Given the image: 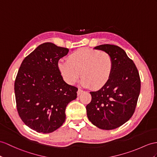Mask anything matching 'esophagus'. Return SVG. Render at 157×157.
Segmentation results:
<instances>
[{
    "label": "esophagus",
    "instance_id": "obj_1",
    "mask_svg": "<svg viewBox=\"0 0 157 157\" xmlns=\"http://www.w3.org/2000/svg\"><path fill=\"white\" fill-rule=\"evenodd\" d=\"M83 92V90H82V89H78V91H77V95L78 96V95H80Z\"/></svg>",
    "mask_w": 157,
    "mask_h": 157
}]
</instances>
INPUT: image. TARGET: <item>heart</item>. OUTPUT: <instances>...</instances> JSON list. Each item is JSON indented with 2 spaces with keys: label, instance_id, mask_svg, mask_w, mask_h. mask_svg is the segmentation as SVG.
Wrapping results in <instances>:
<instances>
[{
  "label": "heart",
  "instance_id": "obj_1",
  "mask_svg": "<svg viewBox=\"0 0 157 157\" xmlns=\"http://www.w3.org/2000/svg\"><path fill=\"white\" fill-rule=\"evenodd\" d=\"M57 67L64 81L69 85H74L81 74L83 86L99 90L109 82L114 63L108 52L81 48L68 55V60H59Z\"/></svg>",
  "mask_w": 157,
  "mask_h": 157
}]
</instances>
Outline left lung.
I'll return each instance as SVG.
<instances>
[{
  "mask_svg": "<svg viewBox=\"0 0 157 157\" xmlns=\"http://www.w3.org/2000/svg\"><path fill=\"white\" fill-rule=\"evenodd\" d=\"M94 48L110 54L114 68L109 82L100 90L90 92L92 100L86 106V114L98 128L112 130L133 115L140 91V78L135 64L123 48L107 44Z\"/></svg>",
  "mask_w": 157,
  "mask_h": 157,
  "instance_id": "obj_1",
  "label": "left lung"
}]
</instances>
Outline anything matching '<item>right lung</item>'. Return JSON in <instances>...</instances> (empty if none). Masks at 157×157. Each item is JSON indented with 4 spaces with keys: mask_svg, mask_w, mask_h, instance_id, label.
Here are the masks:
<instances>
[{
    "mask_svg": "<svg viewBox=\"0 0 157 157\" xmlns=\"http://www.w3.org/2000/svg\"><path fill=\"white\" fill-rule=\"evenodd\" d=\"M69 50L51 43L39 45L22 61L14 82L18 115L29 128L50 133L63 125L65 110L78 88L64 81L57 63Z\"/></svg>",
    "mask_w": 157,
    "mask_h": 157,
    "instance_id": "1",
    "label": "right lung"
}]
</instances>
